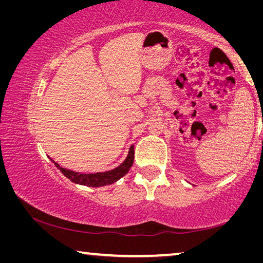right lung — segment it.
I'll use <instances>...</instances> for the list:
<instances>
[{
    "mask_svg": "<svg viewBox=\"0 0 263 263\" xmlns=\"http://www.w3.org/2000/svg\"><path fill=\"white\" fill-rule=\"evenodd\" d=\"M133 159H135V145H131L126 159L124 160L118 167L111 169V171L108 172L94 173V174H84V173L69 171V169L61 167L60 164H58L55 161H53V160L52 161L55 164V167L58 169H60L62 174L72 182H74V183L88 186H95V188H97V186H103L115 183V182H117L119 179H122L132 167Z\"/></svg>",
    "mask_w": 263,
    "mask_h": 263,
    "instance_id": "add662e5",
    "label": "right lung"
}]
</instances>
